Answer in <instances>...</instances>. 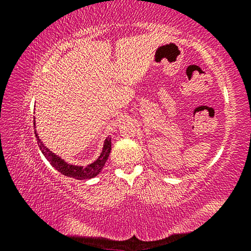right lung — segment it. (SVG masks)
Wrapping results in <instances>:
<instances>
[{
	"label": "right lung",
	"instance_id": "1",
	"mask_svg": "<svg viewBox=\"0 0 251 251\" xmlns=\"http://www.w3.org/2000/svg\"><path fill=\"white\" fill-rule=\"evenodd\" d=\"M34 125H35V121H34ZM34 133H35L36 141L37 144H39L42 154H43L45 156V158L50 161V164L64 176L75 178V179L78 180L91 179V178H94L95 176L99 175L101 169H103L106 160L108 159L110 151H112V137L108 136V137H106L104 141L103 150H101L99 158L93 161L92 164H88L87 166H78V165L67 163V161L65 159H63L62 157H59L52 151H50L49 148L44 145L43 142L41 141L36 129L34 130Z\"/></svg>",
	"mask_w": 251,
	"mask_h": 251
}]
</instances>
